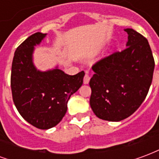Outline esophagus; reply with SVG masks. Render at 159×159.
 <instances>
[{"mask_svg": "<svg viewBox=\"0 0 159 159\" xmlns=\"http://www.w3.org/2000/svg\"><path fill=\"white\" fill-rule=\"evenodd\" d=\"M89 80H90V76L89 75L86 73L85 74V76H84V78H83V83L84 84H88V83H89Z\"/></svg>", "mask_w": 159, "mask_h": 159, "instance_id": "esophagus-1", "label": "esophagus"}]
</instances>
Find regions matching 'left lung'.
<instances>
[{"instance_id":"left-lung-1","label":"left lung","mask_w":159,"mask_h":159,"mask_svg":"<svg viewBox=\"0 0 159 159\" xmlns=\"http://www.w3.org/2000/svg\"><path fill=\"white\" fill-rule=\"evenodd\" d=\"M128 33L126 48L114 52L92 67L90 107L100 119L119 122L142 104L152 81L155 63L150 45L133 29Z\"/></svg>"}]
</instances>
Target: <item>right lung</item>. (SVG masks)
I'll list each match as a JSON object with an SVG mask.
<instances>
[{
	"instance_id": "right-lung-1",
	"label": "right lung",
	"mask_w": 159,
	"mask_h": 159,
	"mask_svg": "<svg viewBox=\"0 0 159 159\" xmlns=\"http://www.w3.org/2000/svg\"><path fill=\"white\" fill-rule=\"evenodd\" d=\"M47 34L36 32L18 47L12 59V100L23 118L40 129L56 126L67 111V103L83 83L84 71L74 76L56 66L42 71L33 62L35 47Z\"/></svg>"
}]
</instances>
